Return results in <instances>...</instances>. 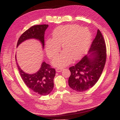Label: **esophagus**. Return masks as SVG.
<instances>
[{"mask_svg":"<svg viewBox=\"0 0 120 120\" xmlns=\"http://www.w3.org/2000/svg\"><path fill=\"white\" fill-rule=\"evenodd\" d=\"M64 70V68H56V72H61V71H63V70Z\"/></svg>","mask_w":120,"mask_h":120,"instance_id":"obj_1","label":"esophagus"}]
</instances>
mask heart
<instances>
[{
    "instance_id": "b5f03b06",
    "label": "heart",
    "mask_w": 120,
    "mask_h": 120,
    "mask_svg": "<svg viewBox=\"0 0 120 120\" xmlns=\"http://www.w3.org/2000/svg\"><path fill=\"white\" fill-rule=\"evenodd\" d=\"M91 37L89 29L76 24L56 27L52 32V39H48L45 42L46 52L50 58L60 52V45L64 50L52 60L53 66L63 68L71 64L72 58L75 60L79 59L88 50Z\"/></svg>"
}]
</instances>
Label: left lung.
Segmentation results:
<instances>
[{
  "mask_svg": "<svg viewBox=\"0 0 120 120\" xmlns=\"http://www.w3.org/2000/svg\"><path fill=\"white\" fill-rule=\"evenodd\" d=\"M106 46L99 30L86 55L69 68L71 75L68 85L75 91L81 92L92 88L99 80L106 61Z\"/></svg>",
  "mask_w": 120,
  "mask_h": 120,
  "instance_id": "1",
  "label": "left lung"
}]
</instances>
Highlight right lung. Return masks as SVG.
Segmentation results:
<instances>
[{
  "instance_id": "1",
  "label": "right lung",
  "mask_w": 120,
  "mask_h": 120,
  "mask_svg": "<svg viewBox=\"0 0 120 120\" xmlns=\"http://www.w3.org/2000/svg\"><path fill=\"white\" fill-rule=\"evenodd\" d=\"M48 24L37 25L31 26L21 35L17 43V48L25 41L35 39L39 41L44 49V37ZM15 60L16 56H15ZM19 71L25 84L32 91L41 96H46L51 93L53 88V79L56 75V70L50 66L43 61L41 68L35 73L29 74L24 72L16 62Z\"/></svg>"
}]
</instances>
